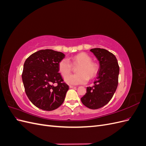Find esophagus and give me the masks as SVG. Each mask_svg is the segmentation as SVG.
Listing matches in <instances>:
<instances>
[{
  "instance_id": "34e87169",
  "label": "esophagus",
  "mask_w": 146,
  "mask_h": 146,
  "mask_svg": "<svg viewBox=\"0 0 146 146\" xmlns=\"http://www.w3.org/2000/svg\"><path fill=\"white\" fill-rule=\"evenodd\" d=\"M69 88H76V87L74 86H72V85H69Z\"/></svg>"
}]
</instances>
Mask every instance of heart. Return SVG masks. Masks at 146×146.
Listing matches in <instances>:
<instances>
[{
  "label": "heart",
  "mask_w": 146,
  "mask_h": 146,
  "mask_svg": "<svg viewBox=\"0 0 146 146\" xmlns=\"http://www.w3.org/2000/svg\"><path fill=\"white\" fill-rule=\"evenodd\" d=\"M69 60L63 58L60 61L58 64V71L63 78H65L72 72V65H78L76 74L70 75L65 78V81L72 85H82L88 82V79H92L98 73V67L92 62L91 56L86 53H80ZM73 65H72V64Z\"/></svg>",
  "instance_id": "obj_1"
}]
</instances>
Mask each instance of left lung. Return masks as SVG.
Returning a JSON list of instances; mask_svg holds the SVG:
<instances>
[{
  "label": "left lung",
  "mask_w": 146,
  "mask_h": 146,
  "mask_svg": "<svg viewBox=\"0 0 146 146\" xmlns=\"http://www.w3.org/2000/svg\"><path fill=\"white\" fill-rule=\"evenodd\" d=\"M99 61L98 76L92 87H87L86 92L81 98L82 104L92 110L102 108L113 98L118 85L119 66L112 53L104 48L90 50Z\"/></svg>",
  "instance_id": "left-lung-1"
}]
</instances>
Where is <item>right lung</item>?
Listing matches in <instances>:
<instances>
[{
  "label": "right lung",
  "instance_id": "1",
  "mask_svg": "<svg viewBox=\"0 0 146 146\" xmlns=\"http://www.w3.org/2000/svg\"><path fill=\"white\" fill-rule=\"evenodd\" d=\"M64 56L62 52L45 49L33 53L25 60L22 74L25 91L38 108L52 111L63 103L69 86L58 72V64Z\"/></svg>",
  "mask_w": 146,
  "mask_h": 146
}]
</instances>
